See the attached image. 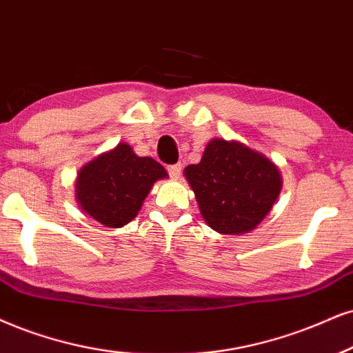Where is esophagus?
<instances>
[{"mask_svg": "<svg viewBox=\"0 0 353 353\" xmlns=\"http://www.w3.org/2000/svg\"><path fill=\"white\" fill-rule=\"evenodd\" d=\"M168 175L173 178V180H176V178H180V173H181V165L176 163V165H168Z\"/></svg>", "mask_w": 353, "mask_h": 353, "instance_id": "obj_1", "label": "esophagus"}]
</instances>
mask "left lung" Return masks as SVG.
Here are the masks:
<instances>
[{"mask_svg":"<svg viewBox=\"0 0 353 353\" xmlns=\"http://www.w3.org/2000/svg\"><path fill=\"white\" fill-rule=\"evenodd\" d=\"M185 176L206 224L228 236L255 229L281 190L280 170L272 160L224 139H212L201 162L188 165Z\"/></svg>","mask_w":353,"mask_h":353,"instance_id":"8db88e82","label":"left lung"}]
</instances>
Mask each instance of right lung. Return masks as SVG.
Listing matches in <instances>:
<instances>
[{
  "label": "right lung",
  "mask_w": 353,
  "mask_h": 353,
  "mask_svg": "<svg viewBox=\"0 0 353 353\" xmlns=\"http://www.w3.org/2000/svg\"><path fill=\"white\" fill-rule=\"evenodd\" d=\"M167 176V170L152 157H137L123 142L80 170L75 198L99 224L123 228L137 216L155 181Z\"/></svg>",
  "instance_id": "add662e5"
}]
</instances>
